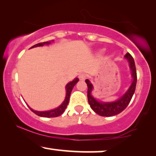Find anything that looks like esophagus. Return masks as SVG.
Here are the masks:
<instances>
[{
    "label": "esophagus",
    "instance_id": "34e87169",
    "mask_svg": "<svg viewBox=\"0 0 156 156\" xmlns=\"http://www.w3.org/2000/svg\"><path fill=\"white\" fill-rule=\"evenodd\" d=\"M87 78V74L85 73H81L79 74V79L80 80H85Z\"/></svg>",
    "mask_w": 156,
    "mask_h": 156
}]
</instances>
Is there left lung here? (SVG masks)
<instances>
[{"mask_svg":"<svg viewBox=\"0 0 156 156\" xmlns=\"http://www.w3.org/2000/svg\"><path fill=\"white\" fill-rule=\"evenodd\" d=\"M125 58L129 62L130 68L131 70L132 76L133 80L132 84L130 85L127 92L123 96L120 97L118 101L111 103L99 102V101H96L95 98H94L91 95V92H92L93 88V85L90 83V80L88 79L86 80V83L87 86H88V95L87 96H88V103L90 104L91 108L100 115L109 117V116H113L119 114L126 109V108L129 104L130 101H131L133 95L135 90H136L137 83L136 65H135L133 58L132 57V55L129 53L126 54Z\"/></svg>","mask_w":156,"mask_h":156,"instance_id":"left-lung-1","label":"left lung"}]
</instances>
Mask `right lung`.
I'll use <instances>...</instances> for the list:
<instances>
[{
  "label": "right lung",
  "instance_id": "right-lung-1",
  "mask_svg": "<svg viewBox=\"0 0 156 156\" xmlns=\"http://www.w3.org/2000/svg\"><path fill=\"white\" fill-rule=\"evenodd\" d=\"M51 43L50 41H47V42H43V43H38V44L34 45L33 46H32L30 48L34 47H38V46H43L44 45H48ZM78 78H76L75 79L73 80V81L68 83L66 85V98L64 100V101L63 103L60 105L59 107H58L57 108L51 110V111H34V110L31 109L30 108V109L32 111L33 113H36V115H38V116H41V117H45V118H54V117H58V116L61 115L62 113L65 111V110L67 107V105L68 104V102H69V98H70V95L71 93V91L73 90V88L75 85H76L77 83L78 82Z\"/></svg>",
  "mask_w": 156,
  "mask_h": 156
}]
</instances>
